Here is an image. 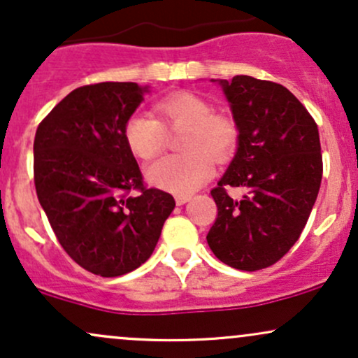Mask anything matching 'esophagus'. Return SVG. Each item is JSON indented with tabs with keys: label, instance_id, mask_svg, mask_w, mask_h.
<instances>
[{
	"label": "esophagus",
	"instance_id": "1",
	"mask_svg": "<svg viewBox=\"0 0 358 358\" xmlns=\"http://www.w3.org/2000/svg\"><path fill=\"white\" fill-rule=\"evenodd\" d=\"M192 195H187V193H180V195H175V202L176 205H183L187 202H190Z\"/></svg>",
	"mask_w": 358,
	"mask_h": 358
}]
</instances>
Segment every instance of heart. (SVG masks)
I'll return each instance as SVG.
<instances>
[{"instance_id":"obj_1","label":"heart","mask_w":358,"mask_h":358,"mask_svg":"<svg viewBox=\"0 0 358 358\" xmlns=\"http://www.w3.org/2000/svg\"><path fill=\"white\" fill-rule=\"evenodd\" d=\"M212 104L199 94L178 90L155 104V116L136 113L124 124L127 150L143 162H151L165 150L168 131L182 129V153L165 156L146 170L148 182L175 193L199 188L217 163L227 162L239 143V127L232 117L212 113Z\"/></svg>"}]
</instances>
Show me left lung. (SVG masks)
I'll return each instance as SVG.
<instances>
[{"instance_id":"left-lung-1","label":"left lung","mask_w":358,"mask_h":358,"mask_svg":"<svg viewBox=\"0 0 358 358\" xmlns=\"http://www.w3.org/2000/svg\"><path fill=\"white\" fill-rule=\"evenodd\" d=\"M219 82L239 127V146L210 192L217 219L207 242L224 264L259 271L293 248L318 196V126L281 84L249 76ZM231 186L246 190L242 201L228 195Z\"/></svg>"}]
</instances>
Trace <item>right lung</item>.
Segmentation results:
<instances>
[{
    "instance_id": "add662e5",
    "label": "right lung",
    "mask_w": 358,
    "mask_h": 358,
    "mask_svg": "<svg viewBox=\"0 0 358 358\" xmlns=\"http://www.w3.org/2000/svg\"><path fill=\"white\" fill-rule=\"evenodd\" d=\"M143 92L146 87L134 82L84 85L36 127L38 202L65 252L102 278L146 262L175 208L170 193L145 187L124 141V124Z\"/></svg>"
}]
</instances>
